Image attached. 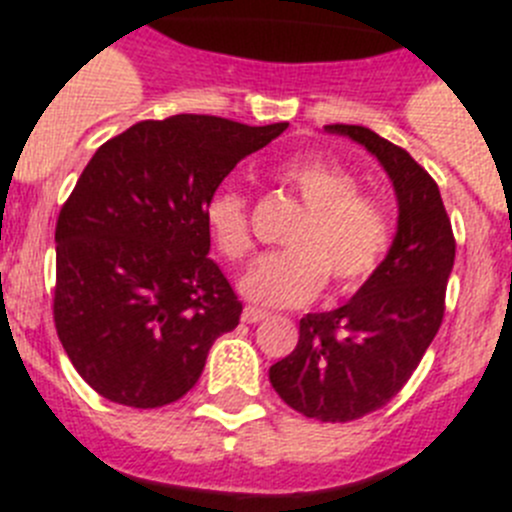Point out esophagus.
<instances>
[{
  "mask_svg": "<svg viewBox=\"0 0 512 512\" xmlns=\"http://www.w3.org/2000/svg\"><path fill=\"white\" fill-rule=\"evenodd\" d=\"M265 316L267 313L260 311V308H255V306H247L245 311H242V321H245V324H257V321H262Z\"/></svg>",
  "mask_w": 512,
  "mask_h": 512,
  "instance_id": "34e87169",
  "label": "esophagus"
}]
</instances>
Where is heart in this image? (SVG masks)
Instances as JSON below:
<instances>
[{
  "label": "heart",
  "mask_w": 512,
  "mask_h": 512,
  "mask_svg": "<svg viewBox=\"0 0 512 512\" xmlns=\"http://www.w3.org/2000/svg\"><path fill=\"white\" fill-rule=\"evenodd\" d=\"M278 181L306 206L285 237L288 250L262 255L239 280V290L262 306H303L316 298L326 278L336 290H352L372 275L390 242L388 216L377 201L359 193L357 178L321 158L285 163ZM214 247L227 260L252 250L247 199L219 188L204 206Z\"/></svg>",
  "instance_id": "1"
}]
</instances>
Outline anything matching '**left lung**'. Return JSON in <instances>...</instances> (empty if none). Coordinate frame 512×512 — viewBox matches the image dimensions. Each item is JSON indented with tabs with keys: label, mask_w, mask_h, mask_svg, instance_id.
<instances>
[{
	"label": "left lung",
	"mask_w": 512,
	"mask_h": 512,
	"mask_svg": "<svg viewBox=\"0 0 512 512\" xmlns=\"http://www.w3.org/2000/svg\"><path fill=\"white\" fill-rule=\"evenodd\" d=\"M324 130L354 140L385 168L398 232L344 306L303 316L296 349L270 367V382L306 418L347 423L395 398L434 342L457 242L439 186L403 147L359 124Z\"/></svg>",
	"instance_id": "1"
}]
</instances>
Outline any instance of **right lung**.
Returning <instances> with one entry per match:
<instances>
[{
    "instance_id": "add662e5",
    "label": "right lung",
    "mask_w": 512,
    "mask_h": 512,
    "mask_svg": "<svg viewBox=\"0 0 512 512\" xmlns=\"http://www.w3.org/2000/svg\"><path fill=\"white\" fill-rule=\"evenodd\" d=\"M288 122L147 119L99 147L55 224L53 319L101 398L160 408L199 382L242 303L209 257L204 206Z\"/></svg>"
}]
</instances>
